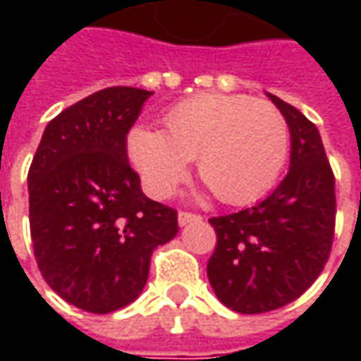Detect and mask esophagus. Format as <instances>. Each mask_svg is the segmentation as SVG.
Instances as JSON below:
<instances>
[{
	"mask_svg": "<svg viewBox=\"0 0 361 361\" xmlns=\"http://www.w3.org/2000/svg\"><path fill=\"white\" fill-rule=\"evenodd\" d=\"M201 215H195V213H187V211H180L178 213V225L180 227H185L188 223H195V221H201Z\"/></svg>",
	"mask_w": 361,
	"mask_h": 361,
	"instance_id": "esophagus-1",
	"label": "esophagus"
}]
</instances>
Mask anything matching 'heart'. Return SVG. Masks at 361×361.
Listing matches in <instances>:
<instances>
[{
  "label": "heart",
  "mask_w": 361,
  "mask_h": 361,
  "mask_svg": "<svg viewBox=\"0 0 361 361\" xmlns=\"http://www.w3.org/2000/svg\"><path fill=\"white\" fill-rule=\"evenodd\" d=\"M166 132L132 126L126 148L154 197L183 180L190 160L225 204H247L269 190L289 152V126L269 102L243 94H197L164 114Z\"/></svg>",
  "instance_id": "1"
}]
</instances>
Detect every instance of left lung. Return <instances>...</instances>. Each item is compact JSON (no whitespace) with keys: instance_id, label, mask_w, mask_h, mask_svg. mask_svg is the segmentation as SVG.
<instances>
[{"instance_id":"1","label":"left lung","mask_w":361,"mask_h":361,"mask_svg":"<svg viewBox=\"0 0 361 361\" xmlns=\"http://www.w3.org/2000/svg\"><path fill=\"white\" fill-rule=\"evenodd\" d=\"M291 136L289 173L265 201L213 216L216 247L207 275L221 303L265 313L295 299L324 271L336 227V178L315 124L267 94Z\"/></svg>"}]
</instances>
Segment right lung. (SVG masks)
<instances>
[{
	"label": "right lung",
	"instance_id": "obj_1",
	"mask_svg": "<svg viewBox=\"0 0 361 361\" xmlns=\"http://www.w3.org/2000/svg\"><path fill=\"white\" fill-rule=\"evenodd\" d=\"M152 92L112 86L49 120L30 173V231L46 283L68 303L110 313L145 289L152 251L176 237V211L150 201L126 134Z\"/></svg>",
	"mask_w": 361,
	"mask_h": 361
}]
</instances>
